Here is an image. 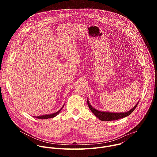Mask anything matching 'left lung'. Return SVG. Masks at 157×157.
<instances>
[{
  "instance_id": "obj_1",
  "label": "left lung",
  "mask_w": 157,
  "mask_h": 157,
  "mask_svg": "<svg viewBox=\"0 0 157 157\" xmlns=\"http://www.w3.org/2000/svg\"><path fill=\"white\" fill-rule=\"evenodd\" d=\"M87 105L90 109V110H91L92 113L98 118L101 121H116V120H118L124 117H125L128 116H129L130 114H132V112L136 109V108L137 107L138 103H137V104L134 106L132 109H130V110L126 112V113H107V112H101V111H99L96 109H95L94 108H93L90 104H89L88 99H87Z\"/></svg>"
}]
</instances>
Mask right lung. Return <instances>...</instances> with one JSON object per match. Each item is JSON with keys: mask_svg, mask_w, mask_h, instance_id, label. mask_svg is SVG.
I'll list each match as a JSON object with an SVG mask.
<instances>
[{"mask_svg": "<svg viewBox=\"0 0 157 157\" xmlns=\"http://www.w3.org/2000/svg\"><path fill=\"white\" fill-rule=\"evenodd\" d=\"M63 106H64V105H63ZM63 106L62 107V108H61L59 110H58V112H56V113H54V114H49V115L41 116H38V117H36V118H37V119H49V118H53V117H55L56 116H57V115L59 113V112H60V111H61V110L63 109Z\"/></svg>", "mask_w": 157, "mask_h": 157, "instance_id": "obj_1", "label": "right lung"}]
</instances>
